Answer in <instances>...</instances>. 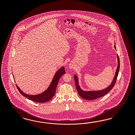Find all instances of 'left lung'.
I'll return each mask as SVG.
<instances>
[{"label":"left lung","instance_id":"8db88e82","mask_svg":"<svg viewBox=\"0 0 135 135\" xmlns=\"http://www.w3.org/2000/svg\"><path fill=\"white\" fill-rule=\"evenodd\" d=\"M115 49H116V46H114ZM117 59H118V66L117 68L116 71V73L110 85L108 86L107 88L104 89V90H97V91H84L82 90L80 86L79 85V82H78V77L76 75H74V77L75 79V85L76 86V89L78 91V94L79 95L84 99H87V100H94L95 99L100 98L102 96H104V95L107 94L111 89L113 88L116 82L117 78L118 75L119 70L120 68V60L118 55H117Z\"/></svg>","mask_w":135,"mask_h":135}]
</instances>
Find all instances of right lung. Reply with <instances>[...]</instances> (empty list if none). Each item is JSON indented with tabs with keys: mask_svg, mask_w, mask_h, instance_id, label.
<instances>
[{
	"mask_svg": "<svg viewBox=\"0 0 135 135\" xmlns=\"http://www.w3.org/2000/svg\"><path fill=\"white\" fill-rule=\"evenodd\" d=\"M65 73V68L64 67H62L60 69L57 71V72L55 74L52 82L49 86V88L47 89V90H45L44 92L41 93L40 94L37 95H29L26 94L24 92H23L18 87V86L16 85L17 88L21 94H22L26 98H28L30 100H31L35 102H46L49 101V100H50L53 98V96L55 94L56 89L59 80L62 76Z\"/></svg>",
	"mask_w": 135,
	"mask_h": 135,
	"instance_id": "right-lung-1",
	"label": "right lung"
}]
</instances>
